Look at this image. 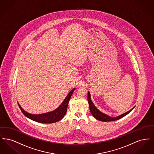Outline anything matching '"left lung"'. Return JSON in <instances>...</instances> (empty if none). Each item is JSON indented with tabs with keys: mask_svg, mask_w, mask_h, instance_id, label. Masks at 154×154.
<instances>
[{
	"mask_svg": "<svg viewBox=\"0 0 154 154\" xmlns=\"http://www.w3.org/2000/svg\"><path fill=\"white\" fill-rule=\"evenodd\" d=\"M88 102L89 103V109L90 111L92 114V115L96 119L99 120L100 121L103 122H107V121H116L118 119H119L122 118L124 117L125 116H126L127 114H128L130 112H131L133 109H134V107H133L131 110L126 112L125 113H124L120 116H118L116 117H111L109 116L108 115L103 113L102 112H101L100 111L98 110L95 106L94 105V104L92 102L91 98V95L89 92H88Z\"/></svg>",
	"mask_w": 154,
	"mask_h": 154,
	"instance_id": "left-lung-1",
	"label": "left lung"
}]
</instances>
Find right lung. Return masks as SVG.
Segmentation results:
<instances>
[{"instance_id":"add662e5","label":"right lung","mask_w":154,"mask_h":154,"mask_svg":"<svg viewBox=\"0 0 154 154\" xmlns=\"http://www.w3.org/2000/svg\"><path fill=\"white\" fill-rule=\"evenodd\" d=\"M75 89V88H73L68 94V95L66 96L64 100L62 102L61 104L58 108L50 112H47L41 114H32L23 110L18 103V104L21 110L22 113L26 117L29 118L30 119L39 123H42V124L55 123L60 121L66 114L68 103Z\"/></svg>"}]
</instances>
